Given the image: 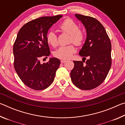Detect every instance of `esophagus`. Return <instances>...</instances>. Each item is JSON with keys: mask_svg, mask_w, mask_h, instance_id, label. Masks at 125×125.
<instances>
[{"mask_svg": "<svg viewBox=\"0 0 125 125\" xmlns=\"http://www.w3.org/2000/svg\"><path fill=\"white\" fill-rule=\"evenodd\" d=\"M66 62H67V61L65 60H61V62L62 63H63Z\"/></svg>", "mask_w": 125, "mask_h": 125, "instance_id": "1", "label": "esophagus"}]
</instances>
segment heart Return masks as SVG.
<instances>
[{
	"instance_id": "obj_1",
	"label": "heart",
	"mask_w": 125,
	"mask_h": 125,
	"mask_svg": "<svg viewBox=\"0 0 125 125\" xmlns=\"http://www.w3.org/2000/svg\"><path fill=\"white\" fill-rule=\"evenodd\" d=\"M60 28L63 32L69 33L71 35L69 42L73 43L77 46H81L84 43L85 38V33L83 30L79 28L78 25L74 21L71 19H66L61 23ZM47 41L53 47L58 45V37L53 31H50L46 36ZM76 52V48L73 45L62 46L59 47L54 53L56 57L67 60L70 58L73 53Z\"/></svg>"
}]
</instances>
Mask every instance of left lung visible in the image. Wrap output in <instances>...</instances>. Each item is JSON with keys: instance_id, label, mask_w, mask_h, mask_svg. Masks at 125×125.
I'll return each mask as SVG.
<instances>
[{"instance_id": "obj_1", "label": "left lung", "mask_w": 125, "mask_h": 125, "mask_svg": "<svg viewBox=\"0 0 125 125\" xmlns=\"http://www.w3.org/2000/svg\"><path fill=\"white\" fill-rule=\"evenodd\" d=\"M75 15L85 26L87 37L79 53L84 57L83 61H73L71 78L77 88L91 90L100 85L107 77L111 65V43L104 27L98 20L80 14ZM86 56L90 58L85 62Z\"/></svg>"}]
</instances>
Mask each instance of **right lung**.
<instances>
[{"instance_id":"1","label":"right lung","mask_w":125,"mask_h":125,"mask_svg":"<svg viewBox=\"0 0 125 125\" xmlns=\"http://www.w3.org/2000/svg\"><path fill=\"white\" fill-rule=\"evenodd\" d=\"M62 17L58 15L31 20L20 29L17 35L13 46L14 67L23 83L32 89L43 90L53 82L60 60L51 58L43 64L40 60L50 56L46 39L48 30Z\"/></svg>"}]
</instances>
